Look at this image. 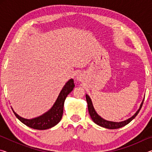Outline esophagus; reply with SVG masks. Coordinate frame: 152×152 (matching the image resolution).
I'll use <instances>...</instances> for the list:
<instances>
[{"instance_id": "34e87169", "label": "esophagus", "mask_w": 152, "mask_h": 152, "mask_svg": "<svg viewBox=\"0 0 152 152\" xmlns=\"http://www.w3.org/2000/svg\"><path fill=\"white\" fill-rule=\"evenodd\" d=\"M77 78H78V80H80V81H81L82 80V76H81V75H80V76H78V77H77Z\"/></svg>"}]
</instances>
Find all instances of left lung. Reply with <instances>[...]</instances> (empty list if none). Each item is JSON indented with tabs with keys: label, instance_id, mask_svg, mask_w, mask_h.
I'll return each instance as SVG.
<instances>
[{
	"label": "left lung",
	"instance_id": "left-lung-1",
	"mask_svg": "<svg viewBox=\"0 0 152 152\" xmlns=\"http://www.w3.org/2000/svg\"><path fill=\"white\" fill-rule=\"evenodd\" d=\"M86 99L87 103H88V109L90 116H91L92 121H93L98 125L101 126V127H104V128L110 129H119L122 127H124L125 125H127L129 123L132 121L134 119L136 116H137L139 112H140V110L141 109V107H142L143 102H142V103L141 104L140 109H139L135 113V114L133 115V117L129 118V119H128L127 120L124 121H121V122H113V121H109L104 120L97 114L96 112L95 111V110L93 107V105H92V101L91 99H90V97L88 96V95L86 94Z\"/></svg>",
	"mask_w": 152,
	"mask_h": 152
}]
</instances>
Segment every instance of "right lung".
<instances>
[{
	"mask_svg": "<svg viewBox=\"0 0 152 152\" xmlns=\"http://www.w3.org/2000/svg\"><path fill=\"white\" fill-rule=\"evenodd\" d=\"M74 86L75 85L74 83V80L70 79L63 87L52 108L42 116L34 118L33 119H26L20 117L13 111L14 114L20 121H21L28 127L35 129L43 130L52 127L57 125L61 119L64 101L66 96L72 91Z\"/></svg>",
	"mask_w": 152,
	"mask_h": 152,
	"instance_id": "add662e5",
	"label": "right lung"
}]
</instances>
